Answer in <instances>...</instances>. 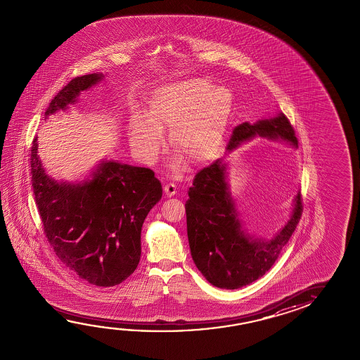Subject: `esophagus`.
Returning a JSON list of instances; mask_svg holds the SVG:
<instances>
[{
  "label": "esophagus",
  "instance_id": "34e87169",
  "mask_svg": "<svg viewBox=\"0 0 360 360\" xmlns=\"http://www.w3.org/2000/svg\"><path fill=\"white\" fill-rule=\"evenodd\" d=\"M163 189H165V193L167 195V197H173V195L177 193V187L173 183H167Z\"/></svg>",
  "mask_w": 360,
  "mask_h": 360
}]
</instances>
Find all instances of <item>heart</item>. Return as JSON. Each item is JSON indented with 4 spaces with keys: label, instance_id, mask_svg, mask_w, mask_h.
Returning a JSON list of instances; mask_svg holds the SVG:
<instances>
[{
    "label": "heart",
    "instance_id": "1",
    "mask_svg": "<svg viewBox=\"0 0 360 360\" xmlns=\"http://www.w3.org/2000/svg\"><path fill=\"white\" fill-rule=\"evenodd\" d=\"M231 95L200 77H188L152 91L146 112L133 109L128 124L131 152L143 163H153L160 153L162 129L168 141L192 163L210 158L224 138L230 117ZM181 158L173 160L178 169Z\"/></svg>",
    "mask_w": 360,
    "mask_h": 360
}]
</instances>
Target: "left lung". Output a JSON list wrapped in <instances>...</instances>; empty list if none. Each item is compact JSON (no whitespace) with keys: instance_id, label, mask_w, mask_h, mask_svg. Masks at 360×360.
Masks as SVG:
<instances>
[{"instance_id":"1","label":"left lung","mask_w":360,"mask_h":360,"mask_svg":"<svg viewBox=\"0 0 360 360\" xmlns=\"http://www.w3.org/2000/svg\"><path fill=\"white\" fill-rule=\"evenodd\" d=\"M281 139L297 147V139L283 112L243 123L233 130L227 152L255 136ZM186 202L187 235L192 259L207 281L219 289H240L264 276L271 269L283 246L289 242L302 212L300 192L294 198L290 219L270 240L251 236L243 229L229 184L224 158L200 169L188 189Z\"/></svg>"}]
</instances>
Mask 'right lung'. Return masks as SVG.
I'll list each match as a JSON object with an SVG mask.
<instances>
[{"label":"right lung","mask_w":360,"mask_h":360,"mask_svg":"<svg viewBox=\"0 0 360 360\" xmlns=\"http://www.w3.org/2000/svg\"><path fill=\"white\" fill-rule=\"evenodd\" d=\"M103 74L72 79L53 98L45 119L65 112ZM31 182L44 232L60 261L86 283L109 288L129 277L141 259V232L162 198V184L144 167L101 160L82 182L55 181L31 148Z\"/></svg>","instance_id":"right-lung-1"}]
</instances>
